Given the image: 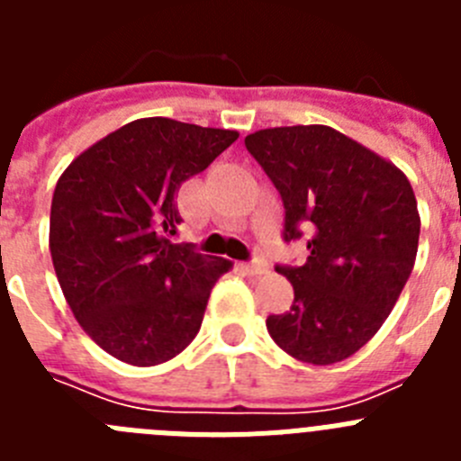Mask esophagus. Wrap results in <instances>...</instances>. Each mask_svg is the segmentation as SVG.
<instances>
[{
  "label": "esophagus",
  "instance_id": "34e87169",
  "mask_svg": "<svg viewBox=\"0 0 461 461\" xmlns=\"http://www.w3.org/2000/svg\"><path fill=\"white\" fill-rule=\"evenodd\" d=\"M244 270L249 272V275H254V276L266 275V272H267V263H263V260H254V263H249V266H244Z\"/></svg>",
  "mask_w": 461,
  "mask_h": 461
}]
</instances>
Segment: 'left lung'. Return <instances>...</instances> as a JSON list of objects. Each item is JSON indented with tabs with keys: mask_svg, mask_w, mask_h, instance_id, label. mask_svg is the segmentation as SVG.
I'll return each mask as SVG.
<instances>
[{
	"mask_svg": "<svg viewBox=\"0 0 461 461\" xmlns=\"http://www.w3.org/2000/svg\"><path fill=\"white\" fill-rule=\"evenodd\" d=\"M244 145L281 194L284 240L309 238L304 266L276 267L295 300L267 319V332L300 362L346 360L381 330L413 270V186L393 161L325 124L260 129Z\"/></svg>",
	"mask_w": 461,
	"mask_h": 461,
	"instance_id": "1",
	"label": "left lung"
}]
</instances>
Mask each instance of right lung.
Listing matches in <instances>:
<instances>
[{"mask_svg":"<svg viewBox=\"0 0 461 461\" xmlns=\"http://www.w3.org/2000/svg\"><path fill=\"white\" fill-rule=\"evenodd\" d=\"M240 138L142 117L67 166L50 207V256L80 328L117 360L154 367L194 341L226 258L177 244V191Z\"/></svg>","mask_w":461,"mask_h":461,"instance_id":"1","label":"right lung"}]
</instances>
